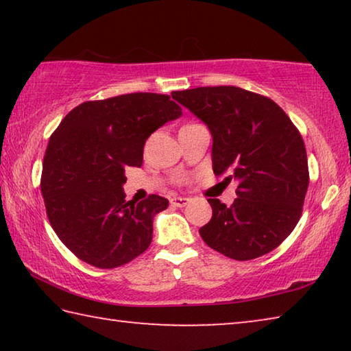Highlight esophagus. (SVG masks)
I'll use <instances>...</instances> for the list:
<instances>
[{"label": "esophagus", "mask_w": 351, "mask_h": 351, "mask_svg": "<svg viewBox=\"0 0 351 351\" xmlns=\"http://www.w3.org/2000/svg\"><path fill=\"white\" fill-rule=\"evenodd\" d=\"M189 201H190L189 198H184V197H173V198H170V204L175 207H184L189 204Z\"/></svg>", "instance_id": "esophagus-1"}]
</instances>
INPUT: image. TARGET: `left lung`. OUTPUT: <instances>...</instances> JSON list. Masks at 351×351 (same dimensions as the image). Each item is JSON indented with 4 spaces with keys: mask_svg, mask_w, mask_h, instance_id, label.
Listing matches in <instances>:
<instances>
[{
    "mask_svg": "<svg viewBox=\"0 0 351 351\" xmlns=\"http://www.w3.org/2000/svg\"><path fill=\"white\" fill-rule=\"evenodd\" d=\"M171 97L209 127L213 173L239 181L230 207L207 199L212 218L201 239L234 260L271 252L299 223L310 184L299 130L274 100L243 88L201 86Z\"/></svg>",
    "mask_w": 351,
    "mask_h": 351,
    "instance_id": "1",
    "label": "left lung"
}]
</instances>
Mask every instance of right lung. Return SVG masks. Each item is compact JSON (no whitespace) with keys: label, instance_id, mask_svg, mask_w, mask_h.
Instances as JSON below:
<instances>
[{"label":"right lung","instance_id":"right-lung-1","mask_svg":"<svg viewBox=\"0 0 351 351\" xmlns=\"http://www.w3.org/2000/svg\"><path fill=\"white\" fill-rule=\"evenodd\" d=\"M181 114L165 94H122L80 104L52 133L41 193L52 229L75 257L111 269L150 246L153 218L169 199L127 201L125 170L141 167L148 136Z\"/></svg>","mask_w":351,"mask_h":351}]
</instances>
